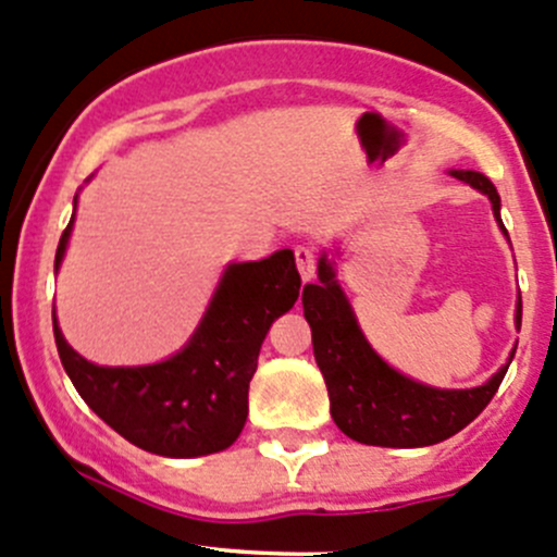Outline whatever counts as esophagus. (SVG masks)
<instances>
[{
	"instance_id": "1",
	"label": "esophagus",
	"mask_w": 557,
	"mask_h": 557,
	"mask_svg": "<svg viewBox=\"0 0 557 557\" xmlns=\"http://www.w3.org/2000/svg\"><path fill=\"white\" fill-rule=\"evenodd\" d=\"M294 256H296L298 272H301V280L304 283H309V280L314 277V269H318V253H314V248L298 245V248L294 250Z\"/></svg>"
}]
</instances>
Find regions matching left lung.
Returning a JSON list of instances; mask_svg holds the SVG:
<instances>
[{"mask_svg": "<svg viewBox=\"0 0 557 557\" xmlns=\"http://www.w3.org/2000/svg\"><path fill=\"white\" fill-rule=\"evenodd\" d=\"M454 175L488 195L496 221L505 230L499 219L502 200L494 184L483 173L454 171ZM318 285H304V318L312 327L314 360L323 371L327 397H331V417L344 435L366 446H435L465 430L488 406L510 362L475 389H435L413 382L392 371L366 342L352 307L333 280V267L325 256L318 263ZM520 318H523V304L518 301V314H515L518 325Z\"/></svg>", "mask_w": 557, "mask_h": 557, "instance_id": "obj_1", "label": "left lung"}]
</instances>
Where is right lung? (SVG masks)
I'll list each match as a JSON object with an SVG mask.
<instances>
[{
  "label": "right lung",
  "mask_w": 557,
  "mask_h": 557,
  "mask_svg": "<svg viewBox=\"0 0 557 557\" xmlns=\"http://www.w3.org/2000/svg\"><path fill=\"white\" fill-rule=\"evenodd\" d=\"M77 205V197H74ZM74 215L61 234L63 259ZM301 274L294 253L232 263L191 342L165 362L144 368L92 366L74 352L52 312L58 355L79 397L133 446L171 459L230 448L248 419V386L261 344L296 304Z\"/></svg>",
  "instance_id": "right-lung-1"
}]
</instances>
